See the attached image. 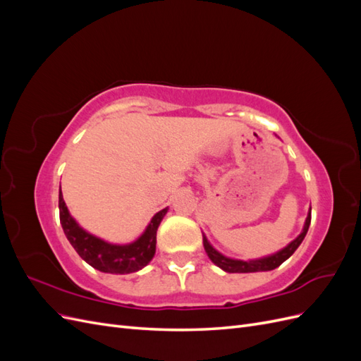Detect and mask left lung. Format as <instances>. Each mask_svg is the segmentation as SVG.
Returning <instances> with one entry per match:
<instances>
[{"instance_id":"obj_1","label":"left lung","mask_w":361,"mask_h":361,"mask_svg":"<svg viewBox=\"0 0 361 361\" xmlns=\"http://www.w3.org/2000/svg\"><path fill=\"white\" fill-rule=\"evenodd\" d=\"M310 220H312V207L309 211L307 218H305V223H304V228L302 232L293 239L290 244H288L285 248H281L277 253L267 256V257H260V259H251V260H238V259H231L224 255H221L220 251H216L209 241H207V238L203 235V247L206 255L209 256V259L214 262L216 267H220L223 271L226 272H259V271H271V269H276L279 268L283 262L286 259H289L295 250L300 247V244L302 243V239L305 238V233L309 231V226H310Z\"/></svg>"}]
</instances>
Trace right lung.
I'll use <instances>...</instances> for the list:
<instances>
[{"label":"right lung","mask_w":361,"mask_h":361,"mask_svg":"<svg viewBox=\"0 0 361 361\" xmlns=\"http://www.w3.org/2000/svg\"><path fill=\"white\" fill-rule=\"evenodd\" d=\"M59 209L63 232L82 260H85L93 268L99 269L101 272L129 274V272H135L145 268L152 257L155 256L157 231L164 215L167 214L169 207L157 212L146 227L145 233L135 239L134 243L125 245L106 243L104 239L85 232L69 214L68 206L63 200L61 187L59 194Z\"/></svg>","instance_id":"right-lung-1"}]
</instances>
